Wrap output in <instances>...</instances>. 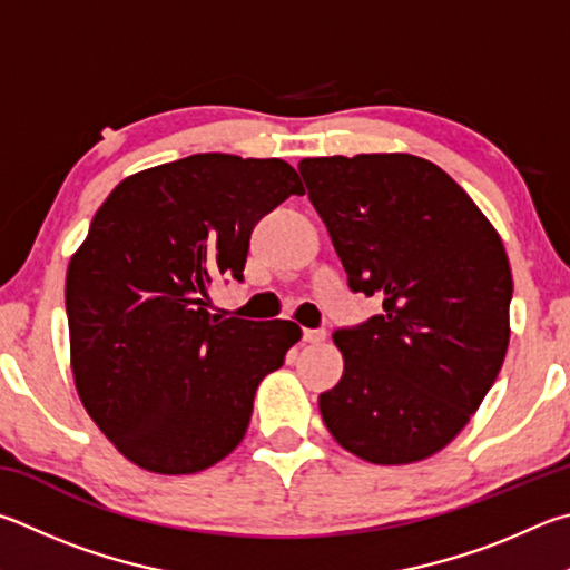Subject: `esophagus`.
I'll list each match as a JSON object with an SVG mask.
<instances>
[{"instance_id":"1","label":"esophagus","mask_w":570,"mask_h":570,"mask_svg":"<svg viewBox=\"0 0 570 570\" xmlns=\"http://www.w3.org/2000/svg\"><path fill=\"white\" fill-rule=\"evenodd\" d=\"M325 335H327L325 331H305V333H303V341H305V343H323Z\"/></svg>"}]
</instances>
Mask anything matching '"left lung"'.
<instances>
[{"label":"left lung","mask_w":570,"mask_h":570,"mask_svg":"<svg viewBox=\"0 0 570 570\" xmlns=\"http://www.w3.org/2000/svg\"><path fill=\"white\" fill-rule=\"evenodd\" d=\"M301 175L355 293L383 315L335 331L345 371L321 395L325 428L375 465L425 461L495 383L511 341L513 275L471 195L423 157H305Z\"/></svg>","instance_id":"8db88e82"}]
</instances>
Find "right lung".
I'll return each instance as SVG.
<instances>
[{
	"label": "right lung",
	"mask_w": 570,
	"mask_h": 570,
	"mask_svg": "<svg viewBox=\"0 0 570 570\" xmlns=\"http://www.w3.org/2000/svg\"><path fill=\"white\" fill-rule=\"evenodd\" d=\"M277 157L189 155L125 177L69 259V365L85 411L127 461L189 475L239 445L263 377L303 331L209 315V287L243 279L249 233L303 195Z\"/></svg>",
	"instance_id": "add662e5"
}]
</instances>
